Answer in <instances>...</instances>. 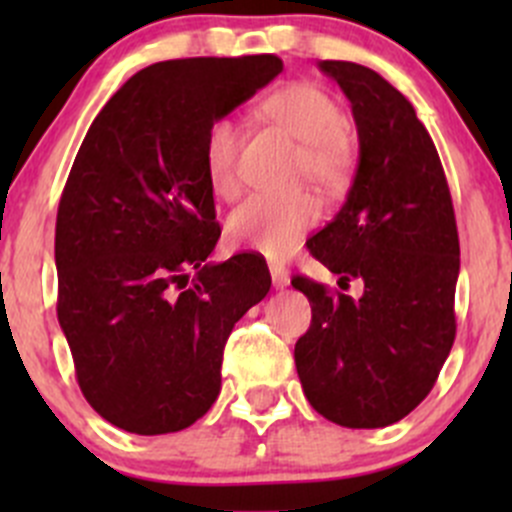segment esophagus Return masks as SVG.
Returning <instances> with one entry per match:
<instances>
[{
	"label": "esophagus",
	"instance_id": "obj_1",
	"mask_svg": "<svg viewBox=\"0 0 512 512\" xmlns=\"http://www.w3.org/2000/svg\"><path fill=\"white\" fill-rule=\"evenodd\" d=\"M270 275H272V285L275 289H285L289 285V272L280 265H270Z\"/></svg>",
	"mask_w": 512,
	"mask_h": 512
}]
</instances>
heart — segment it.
Wrapping results in <instances>:
<instances>
[{
    "label": "heart",
    "instance_id": "obj_1",
    "mask_svg": "<svg viewBox=\"0 0 512 512\" xmlns=\"http://www.w3.org/2000/svg\"><path fill=\"white\" fill-rule=\"evenodd\" d=\"M260 111L302 143V173L322 190L342 188L352 170V141L344 131V111L314 84H287L262 101ZM242 131L237 121L220 116L210 123L203 143V163L215 195L232 198L240 188ZM319 205L312 195L257 193L227 218V242L237 250L285 260L307 230L317 223Z\"/></svg>",
    "mask_w": 512,
    "mask_h": 512
}]
</instances>
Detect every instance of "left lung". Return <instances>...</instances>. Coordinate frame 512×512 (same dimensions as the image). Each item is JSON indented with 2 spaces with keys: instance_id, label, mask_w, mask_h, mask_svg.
<instances>
[{
  "instance_id": "left-lung-1",
  "label": "left lung",
  "mask_w": 512,
  "mask_h": 512,
  "mask_svg": "<svg viewBox=\"0 0 512 512\" xmlns=\"http://www.w3.org/2000/svg\"><path fill=\"white\" fill-rule=\"evenodd\" d=\"M319 69L352 103L359 163L342 210L307 245L339 285L361 280L364 294L354 302L294 277L312 304L294 364L317 414L347 428H384L426 399L456 339V215L409 98L352 61H319Z\"/></svg>"
}]
</instances>
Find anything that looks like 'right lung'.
Wrapping results in <instances>:
<instances>
[{"label": "right lung", "instance_id": "right-lung-1", "mask_svg": "<svg viewBox=\"0 0 512 512\" xmlns=\"http://www.w3.org/2000/svg\"><path fill=\"white\" fill-rule=\"evenodd\" d=\"M280 71L272 54L160 61L108 98L76 153L56 215V314L86 401L123 431L208 414L232 327L270 292L255 257L208 262L220 227L203 143Z\"/></svg>", "mask_w": 512, "mask_h": 512}]
</instances>
